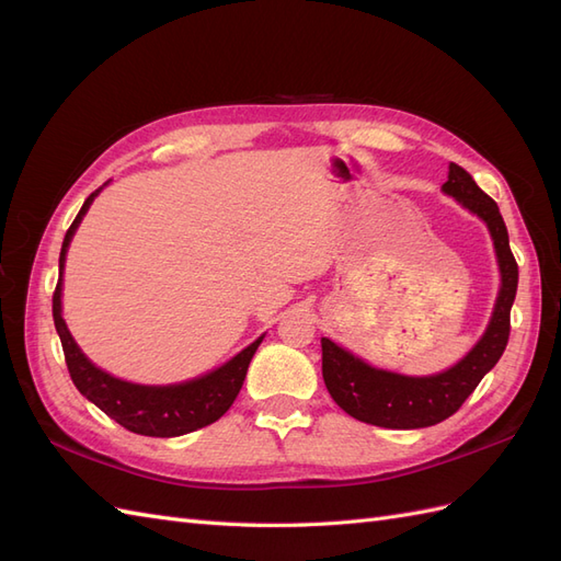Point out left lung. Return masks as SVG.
<instances>
[{"label": "left lung", "instance_id": "left-lung-1", "mask_svg": "<svg viewBox=\"0 0 561 561\" xmlns=\"http://www.w3.org/2000/svg\"><path fill=\"white\" fill-rule=\"evenodd\" d=\"M443 192L478 215L491 233L501 268L496 307L482 339L468 351L466 358L431 377H404L377 369L322 336V379L332 400L346 414L371 426L412 431L449 419L478 388L486 371L499 363L511 336V309L517 295L519 271L496 201L489 198L470 173L456 163H449V180L443 184Z\"/></svg>", "mask_w": 561, "mask_h": 561}]
</instances>
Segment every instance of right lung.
<instances>
[{"label": "right lung", "instance_id": "obj_1", "mask_svg": "<svg viewBox=\"0 0 561 561\" xmlns=\"http://www.w3.org/2000/svg\"><path fill=\"white\" fill-rule=\"evenodd\" d=\"M98 192H93L87 201H83V206L75 217L72 227L65 233L62 250H60V278L54 293V322L60 336L70 377L83 398L91 400L110 419H114L118 426L128 428L130 433L149 435V437H178L184 433L198 431L203 426H210V423H215L229 410L236 396H239V390L248 375V365L264 336H260L257 342H252L239 355H233V358L222 367H217L198 379L171 383V386H142V383L122 381L107 375V371H103L100 367H95L87 355L81 353L70 330L65 325L62 304H60L65 254H67V248H70V241L79 222L91 208Z\"/></svg>", "mask_w": 561, "mask_h": 561}]
</instances>
